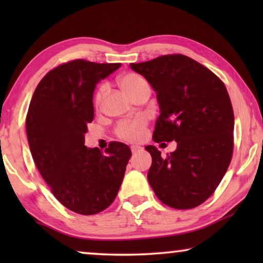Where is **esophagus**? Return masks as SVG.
<instances>
[{
	"instance_id": "1",
	"label": "esophagus",
	"mask_w": 263,
	"mask_h": 263,
	"mask_svg": "<svg viewBox=\"0 0 263 263\" xmlns=\"http://www.w3.org/2000/svg\"><path fill=\"white\" fill-rule=\"evenodd\" d=\"M140 149H141V148H140V147H139V146H132V152H133V154L138 153Z\"/></svg>"
}]
</instances>
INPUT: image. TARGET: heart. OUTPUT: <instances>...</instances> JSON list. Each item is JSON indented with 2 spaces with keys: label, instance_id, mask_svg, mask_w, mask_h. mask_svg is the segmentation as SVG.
Wrapping results in <instances>:
<instances>
[{
  "label": "heart",
  "instance_id": "heart-1",
  "mask_svg": "<svg viewBox=\"0 0 263 263\" xmlns=\"http://www.w3.org/2000/svg\"><path fill=\"white\" fill-rule=\"evenodd\" d=\"M120 86L132 99L135 98L136 96L145 91V89L149 88V86L147 84L145 79H143L141 75L135 74V73H128V74L122 75L120 78ZM105 92H106V86L102 85L98 88V91H97L96 97H95V104L97 106L102 103L103 97L105 95ZM145 125H146V122L143 120L123 122V123L118 125L117 135L120 136L121 139L125 140V141H130V142L139 141L142 136V130L143 128H145Z\"/></svg>",
  "mask_w": 263,
  "mask_h": 263
}]
</instances>
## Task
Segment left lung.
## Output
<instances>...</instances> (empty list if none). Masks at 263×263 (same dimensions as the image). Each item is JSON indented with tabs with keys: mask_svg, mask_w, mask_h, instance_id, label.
<instances>
[{
	"mask_svg": "<svg viewBox=\"0 0 263 263\" xmlns=\"http://www.w3.org/2000/svg\"><path fill=\"white\" fill-rule=\"evenodd\" d=\"M157 93L160 115L154 142L175 140L166 158L154 146L147 178L161 202L189 210L204 202L224 177L232 157L235 117L225 85L217 75L184 55L130 63Z\"/></svg>",
	"mask_w": 263,
	"mask_h": 263,
	"instance_id": "1",
	"label": "left lung"
}]
</instances>
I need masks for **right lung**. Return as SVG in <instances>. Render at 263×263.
Listing matches in <instances>:
<instances>
[{"label": "right lung", "instance_id": "add662e5", "mask_svg": "<svg viewBox=\"0 0 263 263\" xmlns=\"http://www.w3.org/2000/svg\"><path fill=\"white\" fill-rule=\"evenodd\" d=\"M120 67L84 60L61 64L42 79L28 107L26 133L35 166L56 199L75 213L106 210L132 157L122 142H111L105 153L85 146L97 84Z\"/></svg>", "mask_w": 263, "mask_h": 263}]
</instances>
